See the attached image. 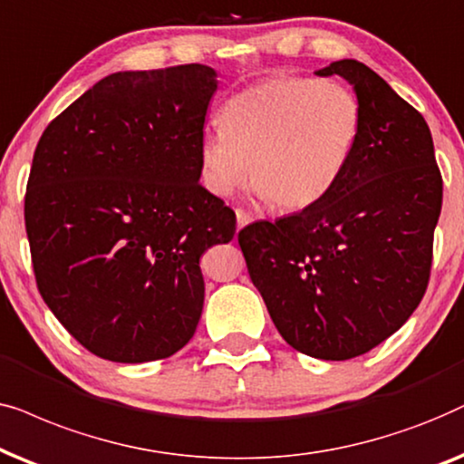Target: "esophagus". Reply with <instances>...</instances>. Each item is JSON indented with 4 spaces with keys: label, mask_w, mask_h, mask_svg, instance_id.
<instances>
[{
    "label": "esophagus",
    "mask_w": 464,
    "mask_h": 464,
    "mask_svg": "<svg viewBox=\"0 0 464 464\" xmlns=\"http://www.w3.org/2000/svg\"><path fill=\"white\" fill-rule=\"evenodd\" d=\"M236 216H237V228H244L246 225H250V222L255 220L250 212H246V209H239V208L236 209Z\"/></svg>",
    "instance_id": "34e87169"
}]
</instances>
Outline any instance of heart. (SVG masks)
I'll list each match as a JSON object with an SVG mask.
<instances>
[{
	"label": "heart",
	"instance_id": "1",
	"mask_svg": "<svg viewBox=\"0 0 464 464\" xmlns=\"http://www.w3.org/2000/svg\"><path fill=\"white\" fill-rule=\"evenodd\" d=\"M361 135V103L337 80L280 76L227 99L220 131L201 141V180L228 197L250 176L256 193L282 212L305 209L331 193Z\"/></svg>",
	"mask_w": 464,
	"mask_h": 464
}]
</instances>
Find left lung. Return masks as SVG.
Here are the masks:
<instances>
[{
  "label": "left lung",
  "instance_id": "8db88e82",
  "mask_svg": "<svg viewBox=\"0 0 464 464\" xmlns=\"http://www.w3.org/2000/svg\"><path fill=\"white\" fill-rule=\"evenodd\" d=\"M342 76L361 103V135L331 193L237 242L250 280L286 343L348 361L407 323L429 286L443 180L424 116L354 59Z\"/></svg>",
  "mask_w": 464,
  "mask_h": 464
}]
</instances>
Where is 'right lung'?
<instances>
[{
    "instance_id": "1",
    "label": "right lung",
    "mask_w": 464,
    "mask_h": 464,
    "mask_svg": "<svg viewBox=\"0 0 464 464\" xmlns=\"http://www.w3.org/2000/svg\"><path fill=\"white\" fill-rule=\"evenodd\" d=\"M216 72H119L44 129L24 193L35 282L80 345L114 362L176 354L203 310L199 258L236 212L199 184Z\"/></svg>"
}]
</instances>
